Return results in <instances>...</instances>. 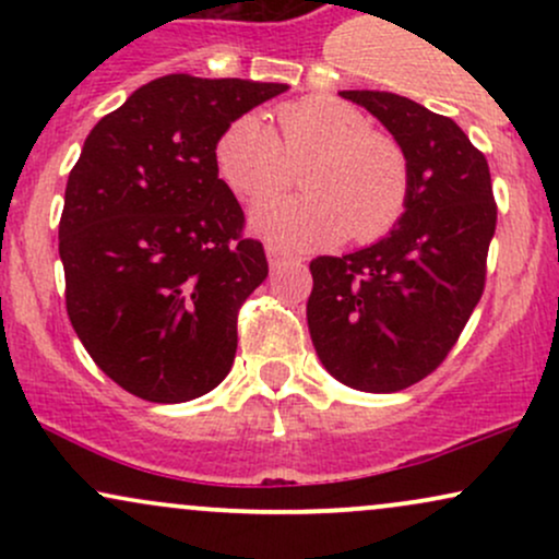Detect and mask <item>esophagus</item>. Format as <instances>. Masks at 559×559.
Listing matches in <instances>:
<instances>
[{"instance_id":"obj_1","label":"esophagus","mask_w":559,"mask_h":559,"mask_svg":"<svg viewBox=\"0 0 559 559\" xmlns=\"http://www.w3.org/2000/svg\"><path fill=\"white\" fill-rule=\"evenodd\" d=\"M288 258H292V254L288 252H284V249H278V247H267V262H271V267H278L281 262H286Z\"/></svg>"}]
</instances>
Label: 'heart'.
Returning <instances> with one entry per match:
<instances>
[{
  "instance_id": "b5f03b06",
  "label": "heart",
  "mask_w": 559,
  "mask_h": 559,
  "mask_svg": "<svg viewBox=\"0 0 559 559\" xmlns=\"http://www.w3.org/2000/svg\"><path fill=\"white\" fill-rule=\"evenodd\" d=\"M278 136L260 115L234 118L217 133L215 173L243 202L286 189L301 168L305 194L273 197L252 228L278 247L376 241L407 213L413 178L402 144L333 96H307L275 112Z\"/></svg>"
}]
</instances>
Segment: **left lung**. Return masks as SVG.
Returning <instances> with one entry per match:
<instances>
[{"label":"left lung","mask_w":559,"mask_h":559,"mask_svg":"<svg viewBox=\"0 0 559 559\" xmlns=\"http://www.w3.org/2000/svg\"><path fill=\"white\" fill-rule=\"evenodd\" d=\"M376 115L409 159L407 213L360 252L310 262L307 325L344 386L391 394L431 376L486 284L497 202L484 152L452 118L391 92H342Z\"/></svg>","instance_id":"obj_1"}]
</instances>
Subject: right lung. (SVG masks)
<instances>
[{
    "instance_id": "obj_1",
    "label": "right lung",
    "mask_w": 559,
    "mask_h": 559,
    "mask_svg": "<svg viewBox=\"0 0 559 559\" xmlns=\"http://www.w3.org/2000/svg\"><path fill=\"white\" fill-rule=\"evenodd\" d=\"M286 88L163 75L83 141L60 217L66 307L92 360L128 394L189 402L228 376L239 310L267 260L243 236L213 146L230 120Z\"/></svg>"
}]
</instances>
